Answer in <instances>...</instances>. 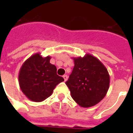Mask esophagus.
<instances>
[{
  "mask_svg": "<svg viewBox=\"0 0 133 133\" xmlns=\"http://www.w3.org/2000/svg\"><path fill=\"white\" fill-rule=\"evenodd\" d=\"M63 79H64L65 81H66L67 80H68V76H67L66 75H63Z\"/></svg>",
  "mask_w": 133,
  "mask_h": 133,
  "instance_id": "esophagus-1",
  "label": "esophagus"
}]
</instances>
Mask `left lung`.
<instances>
[{
	"label": "left lung",
	"instance_id": "1",
	"mask_svg": "<svg viewBox=\"0 0 133 133\" xmlns=\"http://www.w3.org/2000/svg\"><path fill=\"white\" fill-rule=\"evenodd\" d=\"M72 58L75 66L65 82L71 96L81 107L96 105L104 98L109 88L108 70L98 58L90 54Z\"/></svg>",
	"mask_w": 133,
	"mask_h": 133
}]
</instances>
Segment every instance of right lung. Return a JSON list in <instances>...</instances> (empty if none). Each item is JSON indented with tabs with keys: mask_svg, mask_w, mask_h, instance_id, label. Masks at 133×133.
<instances>
[{
	"mask_svg": "<svg viewBox=\"0 0 133 133\" xmlns=\"http://www.w3.org/2000/svg\"><path fill=\"white\" fill-rule=\"evenodd\" d=\"M50 56L33 54L20 69L18 83L23 94L34 102L44 101L53 92L56 85L64 81L56 74V67L51 64Z\"/></svg>",
	"mask_w": 133,
	"mask_h": 133,
	"instance_id": "1",
	"label": "right lung"
}]
</instances>
